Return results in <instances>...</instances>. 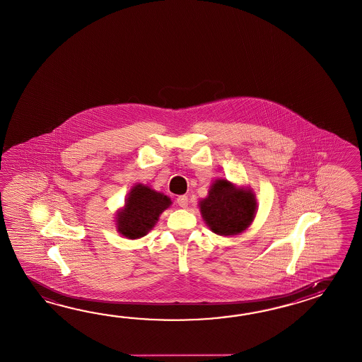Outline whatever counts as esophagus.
I'll list each match as a JSON object with an SVG mask.
<instances>
[{
	"instance_id": "obj_1",
	"label": "esophagus",
	"mask_w": 362,
	"mask_h": 362,
	"mask_svg": "<svg viewBox=\"0 0 362 362\" xmlns=\"http://www.w3.org/2000/svg\"><path fill=\"white\" fill-rule=\"evenodd\" d=\"M177 205L180 206V208H187L188 206V196H185V194H183V196H179L177 199Z\"/></svg>"
}]
</instances>
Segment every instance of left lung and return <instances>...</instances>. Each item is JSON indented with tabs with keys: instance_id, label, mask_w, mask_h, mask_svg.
<instances>
[{
	"instance_id": "obj_1",
	"label": "left lung",
	"mask_w": 362,
	"mask_h": 362,
	"mask_svg": "<svg viewBox=\"0 0 362 362\" xmlns=\"http://www.w3.org/2000/svg\"><path fill=\"white\" fill-rule=\"evenodd\" d=\"M201 217L219 236H236L248 230L257 214L256 193L250 187L236 185L218 177L205 199L199 201Z\"/></svg>"
}]
</instances>
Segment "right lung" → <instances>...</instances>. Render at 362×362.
I'll return each instance as SVG.
<instances>
[{"label":"right lung","mask_w":362,"mask_h":362,"mask_svg":"<svg viewBox=\"0 0 362 362\" xmlns=\"http://www.w3.org/2000/svg\"><path fill=\"white\" fill-rule=\"evenodd\" d=\"M170 205L171 200L165 193L158 192L149 185L136 183L127 193L123 208L117 210V231L131 240L140 239L153 230L160 216L169 209Z\"/></svg>","instance_id":"1"}]
</instances>
